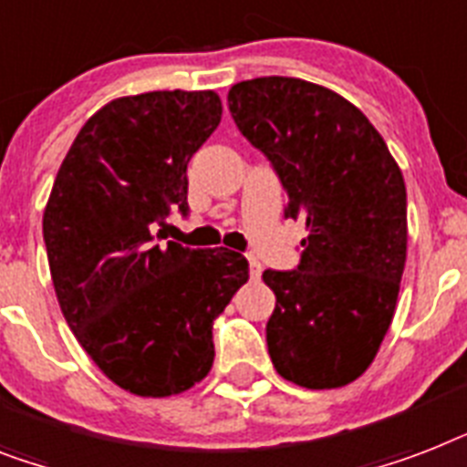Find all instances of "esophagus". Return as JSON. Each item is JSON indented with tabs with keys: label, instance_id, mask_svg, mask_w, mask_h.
Returning <instances> with one entry per match:
<instances>
[{
	"label": "esophagus",
	"instance_id": "1",
	"mask_svg": "<svg viewBox=\"0 0 467 467\" xmlns=\"http://www.w3.org/2000/svg\"><path fill=\"white\" fill-rule=\"evenodd\" d=\"M261 271H264V266H261V261L256 259V256H249V275H252V280H259L261 278Z\"/></svg>",
	"mask_w": 467,
	"mask_h": 467
}]
</instances>
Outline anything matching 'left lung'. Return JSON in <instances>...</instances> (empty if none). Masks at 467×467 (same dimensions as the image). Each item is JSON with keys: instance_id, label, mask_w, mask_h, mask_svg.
<instances>
[{"instance_id": "8db88e82", "label": "left lung", "mask_w": 467, "mask_h": 467, "mask_svg": "<svg viewBox=\"0 0 467 467\" xmlns=\"http://www.w3.org/2000/svg\"><path fill=\"white\" fill-rule=\"evenodd\" d=\"M227 105L278 172L285 215L309 233L295 271H264L275 295L273 367L305 389L352 384L396 312L408 256L403 172L369 119L319 83L252 78L234 83Z\"/></svg>"}]
</instances>
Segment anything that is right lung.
<instances>
[{"instance_id":"1","label":"right lung","mask_w":467,"mask_h":467,"mask_svg":"<svg viewBox=\"0 0 467 467\" xmlns=\"http://www.w3.org/2000/svg\"><path fill=\"white\" fill-rule=\"evenodd\" d=\"M221 117L213 90L109 100L74 139L45 206L64 319L102 374L134 396H177L206 377L213 321L249 280L242 254L153 234L170 208L187 215V165Z\"/></svg>"}]
</instances>
